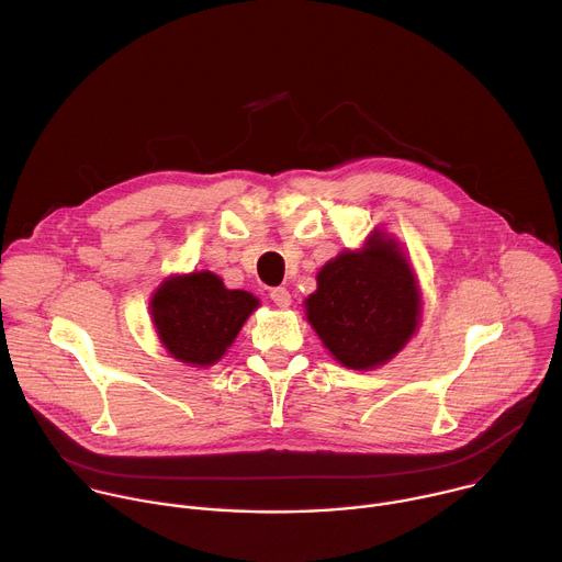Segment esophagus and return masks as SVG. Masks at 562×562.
<instances>
[{
  "label": "esophagus",
  "mask_w": 562,
  "mask_h": 562,
  "mask_svg": "<svg viewBox=\"0 0 562 562\" xmlns=\"http://www.w3.org/2000/svg\"><path fill=\"white\" fill-rule=\"evenodd\" d=\"M269 297H271L280 308H286V306L291 304V293H289L284 286H276V289H271Z\"/></svg>",
  "instance_id": "obj_1"
}]
</instances>
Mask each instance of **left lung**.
Segmentation results:
<instances>
[{"label":"left lung","instance_id":"left-lung-1","mask_svg":"<svg viewBox=\"0 0 562 562\" xmlns=\"http://www.w3.org/2000/svg\"><path fill=\"white\" fill-rule=\"evenodd\" d=\"M306 317L349 369H373L407 345L418 327L420 295L409 262L384 233L362 251H345L317 273Z\"/></svg>","mask_w":562,"mask_h":562}]
</instances>
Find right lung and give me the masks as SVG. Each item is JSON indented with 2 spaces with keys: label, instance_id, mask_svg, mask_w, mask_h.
Wrapping results in <instances>:
<instances>
[{
  "label": "right lung",
  "instance_id": "1",
  "mask_svg": "<svg viewBox=\"0 0 562 562\" xmlns=\"http://www.w3.org/2000/svg\"><path fill=\"white\" fill-rule=\"evenodd\" d=\"M254 308L258 297L228 291L211 271L171 278L150 300L159 340L173 358L195 367L217 362Z\"/></svg>",
  "mask_w": 562,
  "mask_h": 562
}]
</instances>
